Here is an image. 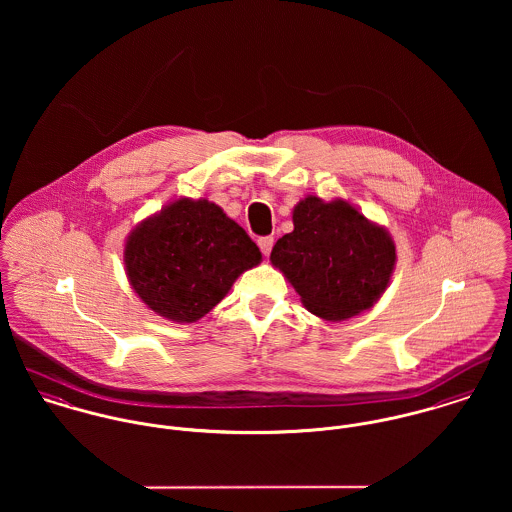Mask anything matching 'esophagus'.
<instances>
[{
  "label": "esophagus",
  "mask_w": 512,
  "mask_h": 512,
  "mask_svg": "<svg viewBox=\"0 0 512 512\" xmlns=\"http://www.w3.org/2000/svg\"><path fill=\"white\" fill-rule=\"evenodd\" d=\"M258 246H260V250H262V254H270L272 252V246H274V236H262V238H258Z\"/></svg>",
  "instance_id": "esophagus-1"
}]
</instances>
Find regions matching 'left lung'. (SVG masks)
<instances>
[{"mask_svg":"<svg viewBox=\"0 0 512 512\" xmlns=\"http://www.w3.org/2000/svg\"><path fill=\"white\" fill-rule=\"evenodd\" d=\"M303 305L327 321L349 319L378 301L396 262L388 232L345 201L307 197L293 209V232L270 256Z\"/></svg>","mask_w":512,"mask_h":512,"instance_id":"8db88e82","label":"left lung"}]
</instances>
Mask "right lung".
<instances>
[{
	"label": "right lung",
	"instance_id": "obj_1",
	"mask_svg": "<svg viewBox=\"0 0 512 512\" xmlns=\"http://www.w3.org/2000/svg\"><path fill=\"white\" fill-rule=\"evenodd\" d=\"M132 288L161 317L193 323L262 258L242 226L209 201L181 199L126 242Z\"/></svg>",
	"mask_w": 512,
	"mask_h": 512
}]
</instances>
